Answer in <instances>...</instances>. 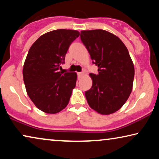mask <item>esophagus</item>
<instances>
[{"instance_id":"esophagus-1","label":"esophagus","mask_w":159,"mask_h":159,"mask_svg":"<svg viewBox=\"0 0 159 159\" xmlns=\"http://www.w3.org/2000/svg\"><path fill=\"white\" fill-rule=\"evenodd\" d=\"M77 75H78V77H79V79H80V78H81L82 76L84 75V73L83 72H79V73H77Z\"/></svg>"}]
</instances>
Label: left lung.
<instances>
[{"mask_svg":"<svg viewBox=\"0 0 159 159\" xmlns=\"http://www.w3.org/2000/svg\"><path fill=\"white\" fill-rule=\"evenodd\" d=\"M82 42L98 74H90L93 85L85 92L91 108L108 115L122 107L131 94L134 68L129 51L115 34L103 30H83Z\"/></svg>","mask_w":159,"mask_h":159,"instance_id":"1","label":"left lung"}]
</instances>
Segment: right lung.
<instances>
[{
	"mask_svg": "<svg viewBox=\"0 0 159 159\" xmlns=\"http://www.w3.org/2000/svg\"><path fill=\"white\" fill-rule=\"evenodd\" d=\"M77 30L59 29L41 35L28 51L23 79L30 98L42 111L56 114L68 105L75 88L76 72L59 71Z\"/></svg>",
	"mask_w": 159,
	"mask_h": 159,
	"instance_id": "1",
	"label": "right lung"
}]
</instances>
